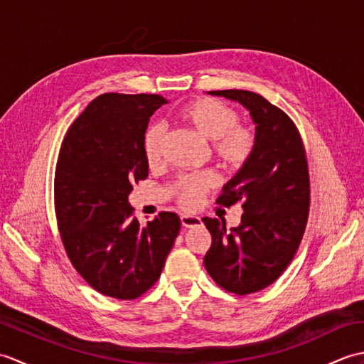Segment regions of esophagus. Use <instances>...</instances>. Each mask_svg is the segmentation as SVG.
Returning a JSON list of instances; mask_svg holds the SVG:
<instances>
[{
  "mask_svg": "<svg viewBox=\"0 0 364 364\" xmlns=\"http://www.w3.org/2000/svg\"><path fill=\"white\" fill-rule=\"evenodd\" d=\"M200 223H202V219L197 218V215H181V225L184 228L198 227Z\"/></svg>",
  "mask_w": 364,
  "mask_h": 364,
  "instance_id": "1",
  "label": "esophagus"
}]
</instances>
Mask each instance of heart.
<instances>
[{
  "label": "heart",
  "instance_id": "1",
  "mask_svg": "<svg viewBox=\"0 0 364 364\" xmlns=\"http://www.w3.org/2000/svg\"><path fill=\"white\" fill-rule=\"evenodd\" d=\"M178 117L205 141L213 142V154L220 166L231 172L241 170L250 161L257 137L250 128L239 123V114L215 98H196L184 105ZM166 128L161 123L149 127L144 136V153L150 166H156L164 156ZM218 176L213 172L181 175L172 184L176 203L184 210H194L213 188Z\"/></svg>",
  "mask_w": 364,
  "mask_h": 364
}]
</instances>
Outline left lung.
<instances>
[{
    "instance_id": "1",
    "label": "left lung",
    "mask_w": 364,
    "mask_h": 364,
    "mask_svg": "<svg viewBox=\"0 0 364 364\" xmlns=\"http://www.w3.org/2000/svg\"><path fill=\"white\" fill-rule=\"evenodd\" d=\"M239 102L257 125L250 161L223 186L218 203L242 205L239 227L203 218L213 242L205 267L220 288L237 296L272 284L289 266L310 213V173L304 142L289 115L249 90H211Z\"/></svg>"
}]
</instances>
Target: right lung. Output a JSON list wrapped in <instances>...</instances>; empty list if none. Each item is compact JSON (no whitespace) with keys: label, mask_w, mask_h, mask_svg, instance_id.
Wrapping results in <instances>:
<instances>
[{"label":"right lung","mask_w":364,"mask_h":364,"mask_svg":"<svg viewBox=\"0 0 364 364\" xmlns=\"http://www.w3.org/2000/svg\"><path fill=\"white\" fill-rule=\"evenodd\" d=\"M167 100L156 94H103L92 100L60 145L54 210L68 259L100 294L141 297L156 283L181 227L159 213L142 227L128 203L149 176L144 136Z\"/></svg>","instance_id":"obj_1"}]
</instances>
